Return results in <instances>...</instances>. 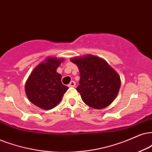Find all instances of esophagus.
Wrapping results in <instances>:
<instances>
[{
    "label": "esophagus",
    "instance_id": "esophagus-1",
    "mask_svg": "<svg viewBox=\"0 0 152 152\" xmlns=\"http://www.w3.org/2000/svg\"><path fill=\"white\" fill-rule=\"evenodd\" d=\"M75 86H76V83H75V81H74V80H72V81L70 82V83L68 85V86L69 88H74L75 87Z\"/></svg>",
    "mask_w": 152,
    "mask_h": 152
}]
</instances>
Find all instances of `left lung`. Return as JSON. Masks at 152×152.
Here are the masks:
<instances>
[{"mask_svg": "<svg viewBox=\"0 0 152 152\" xmlns=\"http://www.w3.org/2000/svg\"><path fill=\"white\" fill-rule=\"evenodd\" d=\"M80 72L76 90L88 106L96 109L108 107L114 102L121 87V78L104 59L87 55L71 58Z\"/></svg>", "mask_w": 152, "mask_h": 152, "instance_id": "obj_1", "label": "left lung"}]
</instances>
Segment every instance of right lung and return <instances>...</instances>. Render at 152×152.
<instances>
[{
  "label": "right lung",
  "instance_id": "right-lung-1",
  "mask_svg": "<svg viewBox=\"0 0 152 152\" xmlns=\"http://www.w3.org/2000/svg\"><path fill=\"white\" fill-rule=\"evenodd\" d=\"M63 58L47 57L32 71L25 83V92L31 103L39 108L48 110L62 100L68 87L61 81L62 75L57 72Z\"/></svg>",
  "mask_w": 152,
  "mask_h": 152
}]
</instances>
